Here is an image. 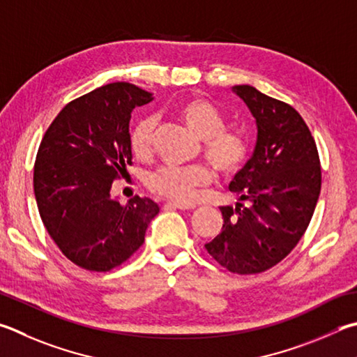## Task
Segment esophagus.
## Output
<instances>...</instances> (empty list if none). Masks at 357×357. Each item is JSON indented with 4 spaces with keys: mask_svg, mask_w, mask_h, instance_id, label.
<instances>
[{
    "mask_svg": "<svg viewBox=\"0 0 357 357\" xmlns=\"http://www.w3.org/2000/svg\"><path fill=\"white\" fill-rule=\"evenodd\" d=\"M165 206L170 207V209H179V211H190V209H195V206H193V204L174 203V201H168V203H167Z\"/></svg>",
    "mask_w": 357,
    "mask_h": 357,
    "instance_id": "obj_1",
    "label": "esophagus"
}]
</instances>
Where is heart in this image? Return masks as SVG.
I'll return each mask as SVG.
<instances>
[{"label": "heart", "mask_w": 357, "mask_h": 357, "mask_svg": "<svg viewBox=\"0 0 357 357\" xmlns=\"http://www.w3.org/2000/svg\"><path fill=\"white\" fill-rule=\"evenodd\" d=\"M176 114L184 125L203 140V154L207 162L223 176H231L243 167L248 158V144L242 134L226 129L222 111L203 96H190L181 101ZM154 120L151 116L139 120L129 131V148L137 159H146L153 146ZM212 183V173L204 165L185 168L160 167L154 172L148 185L160 197L178 203H190L198 189Z\"/></svg>", "instance_id": "1"}]
</instances>
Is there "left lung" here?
I'll return each mask as SVG.
<instances>
[{
  "mask_svg": "<svg viewBox=\"0 0 357 357\" xmlns=\"http://www.w3.org/2000/svg\"><path fill=\"white\" fill-rule=\"evenodd\" d=\"M234 92L257 123L255 154L229 184L248 206L220 207L222 232L204 246L231 273L256 275L301 241L319 201L321 165L312 134L294 107L251 86Z\"/></svg>",
  "mask_w": 357,
  "mask_h": 357,
  "instance_id": "obj_1",
  "label": "left lung"
}]
</instances>
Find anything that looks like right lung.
Returning <instances> with one entry per match:
<instances>
[{"label":"right lung","instance_id":"1","mask_svg":"<svg viewBox=\"0 0 357 357\" xmlns=\"http://www.w3.org/2000/svg\"><path fill=\"white\" fill-rule=\"evenodd\" d=\"M151 100L129 82L95 89L63 106L38 146V213L62 255L84 270L109 271L126 262L159 212L150 198L135 195L120 204L111 197L114 181L132 165V109Z\"/></svg>","mask_w":357,"mask_h":357}]
</instances>
